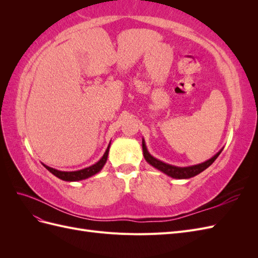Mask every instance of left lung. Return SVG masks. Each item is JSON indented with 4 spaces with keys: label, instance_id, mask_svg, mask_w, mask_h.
<instances>
[{
    "label": "left lung",
    "instance_id": "8db88e82",
    "mask_svg": "<svg viewBox=\"0 0 258 258\" xmlns=\"http://www.w3.org/2000/svg\"><path fill=\"white\" fill-rule=\"evenodd\" d=\"M142 148H143L144 158H145V160L148 163H150V165H152L156 169L160 170L161 172L166 173L167 175H169L171 177H174V178H189V177H192L195 175L199 174L200 172H202V171H205L208 167H210L211 165H212V163L215 161V159L218 157V155H220L221 152H222V151H220L214 156V157L207 160L206 162L200 163V165L191 166V167H185V168H179V167H174V166L168 165V163H165V162H162V161H160L158 159L154 158L153 156L147 152L144 140L142 141Z\"/></svg>",
    "mask_w": 258,
    "mask_h": 258
}]
</instances>
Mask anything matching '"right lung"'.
I'll use <instances>...</instances> for the list:
<instances>
[{"label": "right lung", "mask_w": 258, "mask_h": 258, "mask_svg": "<svg viewBox=\"0 0 258 258\" xmlns=\"http://www.w3.org/2000/svg\"><path fill=\"white\" fill-rule=\"evenodd\" d=\"M111 145V143H110ZM110 145L107 146L106 151L103 155V157L101 158L97 163H95L93 166H90L88 168H85L79 171H70V172H67V171H59L53 168L47 167L46 165H44V167L47 169L49 172H51L53 175H56L57 177L63 179V181H69V182H74V181H81V179H85L89 176L95 175L96 173H98L99 171L103 168V166L105 165V162L107 160V155H108V151H110Z\"/></svg>", "instance_id": "obj_1"}]
</instances>
